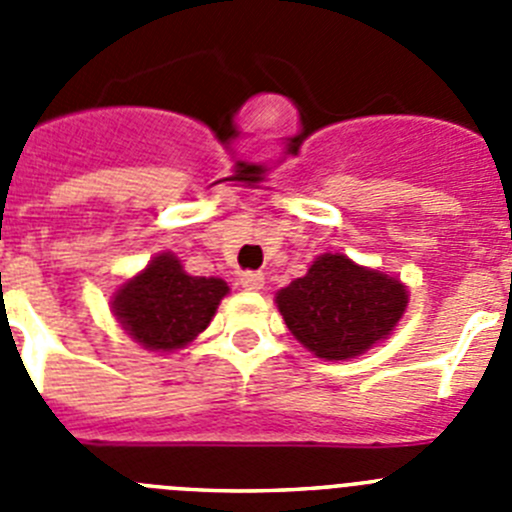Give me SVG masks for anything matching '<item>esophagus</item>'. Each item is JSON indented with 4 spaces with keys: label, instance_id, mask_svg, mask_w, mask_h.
<instances>
[{
    "label": "esophagus",
    "instance_id": "esophagus-1",
    "mask_svg": "<svg viewBox=\"0 0 512 512\" xmlns=\"http://www.w3.org/2000/svg\"><path fill=\"white\" fill-rule=\"evenodd\" d=\"M241 284L248 292H259V289H264V274L261 271H243Z\"/></svg>",
    "mask_w": 512,
    "mask_h": 512
}]
</instances>
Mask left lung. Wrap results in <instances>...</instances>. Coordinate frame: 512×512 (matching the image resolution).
<instances>
[{
	"label": "left lung",
	"instance_id": "8db88e82",
	"mask_svg": "<svg viewBox=\"0 0 512 512\" xmlns=\"http://www.w3.org/2000/svg\"><path fill=\"white\" fill-rule=\"evenodd\" d=\"M289 333L325 361H346L390 336L408 307L400 279L323 253L305 277L277 292Z\"/></svg>",
	"mask_w": 512,
	"mask_h": 512
}]
</instances>
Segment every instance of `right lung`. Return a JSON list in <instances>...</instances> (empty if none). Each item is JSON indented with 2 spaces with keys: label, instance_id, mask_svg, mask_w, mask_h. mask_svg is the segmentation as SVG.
Wrapping results in <instances>:
<instances>
[{
  "label": "right lung",
  "instance_id": "right-lung-1",
  "mask_svg": "<svg viewBox=\"0 0 512 512\" xmlns=\"http://www.w3.org/2000/svg\"><path fill=\"white\" fill-rule=\"evenodd\" d=\"M228 284L217 277H192L174 253L156 259L128 279L112 297V312L128 336L148 351H176L210 325Z\"/></svg>",
  "mask_w": 512,
  "mask_h": 512
}]
</instances>
